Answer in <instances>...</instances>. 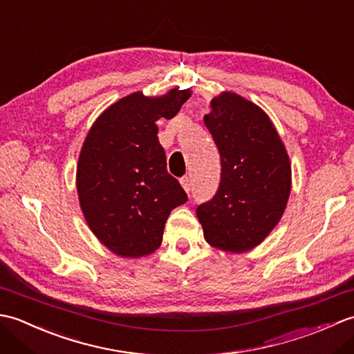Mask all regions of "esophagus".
Segmentation results:
<instances>
[{
  "mask_svg": "<svg viewBox=\"0 0 354 354\" xmlns=\"http://www.w3.org/2000/svg\"><path fill=\"white\" fill-rule=\"evenodd\" d=\"M181 185H183V189H184L187 193H190V189H192V179H190L189 176H183V178H181Z\"/></svg>",
  "mask_w": 354,
  "mask_h": 354,
  "instance_id": "1",
  "label": "esophagus"
}]
</instances>
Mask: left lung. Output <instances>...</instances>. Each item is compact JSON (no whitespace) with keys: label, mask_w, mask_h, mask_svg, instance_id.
I'll return each mask as SVG.
<instances>
[{"label":"left lung","mask_w":354,"mask_h":354,"mask_svg":"<svg viewBox=\"0 0 354 354\" xmlns=\"http://www.w3.org/2000/svg\"><path fill=\"white\" fill-rule=\"evenodd\" d=\"M221 153V185L196 208L207 242L227 252L260 245L280 222L292 184L289 155L266 112L234 93L204 117Z\"/></svg>","instance_id":"left-lung-1"}]
</instances>
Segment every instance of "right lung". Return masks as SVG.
<instances>
[{"label":"right lung","mask_w":354,"mask_h":354,"mask_svg":"<svg viewBox=\"0 0 354 354\" xmlns=\"http://www.w3.org/2000/svg\"><path fill=\"white\" fill-rule=\"evenodd\" d=\"M190 89L133 93L104 109L82 146L76 185L89 230L120 257L138 259L162 242L170 212L187 194L169 175L156 122L173 118Z\"/></svg>","instance_id":"1"}]
</instances>
